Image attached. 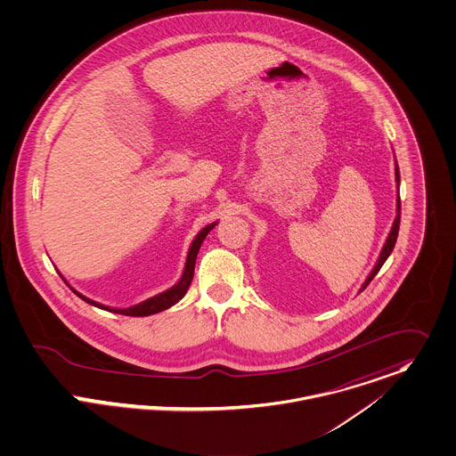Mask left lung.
Listing matches in <instances>:
<instances>
[{"instance_id":"obj_1","label":"left lung","mask_w":456,"mask_h":456,"mask_svg":"<svg viewBox=\"0 0 456 456\" xmlns=\"http://www.w3.org/2000/svg\"><path fill=\"white\" fill-rule=\"evenodd\" d=\"M395 180H397V185H399V182H401V175H399V166H395ZM399 225H401V196H397V216H395V220H394V225H392V231H390V234H388V238H387V243H385V247H383V250L379 253V258H378V262H376V265H374V269L370 271V274L367 276V280H365V283L362 285V290L370 283V280L378 274V271L381 269V265L385 264V260L390 256V253L394 250V247H395V241H397V236H399Z\"/></svg>"}]
</instances>
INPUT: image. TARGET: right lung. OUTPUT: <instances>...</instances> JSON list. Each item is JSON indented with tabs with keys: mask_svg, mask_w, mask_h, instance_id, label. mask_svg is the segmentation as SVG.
I'll return each instance as SVG.
<instances>
[{
	"mask_svg": "<svg viewBox=\"0 0 456 456\" xmlns=\"http://www.w3.org/2000/svg\"><path fill=\"white\" fill-rule=\"evenodd\" d=\"M215 225H216V222L206 225L203 231L196 236V240L192 241V245H191V248H189V255H187L185 269H183V274H182L180 281H178L175 287H171L169 290H166V292H162V294H159V296H155V297H151V299H147V301H143V303L136 304V305L126 307V309H115V307H108V305H102V304L96 303V301H91V299H87L86 296L78 294L77 290H73V292H75L80 299H84L86 303L93 304V305L102 307V309H106V311L118 313V314H127V316H149V314L160 313V311L171 307L173 304L178 303V301L187 294V290H189V287H191V281H192V278H194V267H196L198 252H200V248H201V245H203L204 238L208 236V232H209Z\"/></svg>",
	"mask_w": 456,
	"mask_h": 456,
	"instance_id": "right-lung-1",
	"label": "right lung"
}]
</instances>
